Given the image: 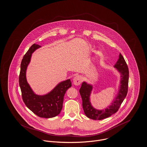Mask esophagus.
<instances>
[{"mask_svg":"<svg viewBox=\"0 0 147 147\" xmlns=\"http://www.w3.org/2000/svg\"><path fill=\"white\" fill-rule=\"evenodd\" d=\"M73 83L76 86H79L81 83L82 78L79 75H76L73 79Z\"/></svg>","mask_w":147,"mask_h":147,"instance_id":"obj_1","label":"esophagus"}]
</instances>
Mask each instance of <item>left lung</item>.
<instances>
[{"label": "left lung", "mask_w": 147, "mask_h": 147, "mask_svg": "<svg viewBox=\"0 0 147 147\" xmlns=\"http://www.w3.org/2000/svg\"><path fill=\"white\" fill-rule=\"evenodd\" d=\"M114 68L120 74V82L118 91L111 105L103 109L94 108L90 100L91 94L93 90V85L84 81L82 84L80 93L82 99V107L86 115L92 119L101 120L111 116L117 112L127 94L129 83V69L122 55L120 53L119 59Z\"/></svg>", "instance_id": "left-lung-1"}]
</instances>
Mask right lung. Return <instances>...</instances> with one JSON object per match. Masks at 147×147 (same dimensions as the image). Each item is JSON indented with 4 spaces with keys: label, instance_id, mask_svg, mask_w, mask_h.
<instances>
[{
    "label": "right lung",
    "instance_id": "add662e5",
    "mask_svg": "<svg viewBox=\"0 0 147 147\" xmlns=\"http://www.w3.org/2000/svg\"><path fill=\"white\" fill-rule=\"evenodd\" d=\"M41 46L33 45L24 55L21 64L19 84L26 106L33 113L42 118H53L60 113L63 108L64 95L71 87L70 79L59 83L51 91L45 95L34 92L26 79V70L30 63L33 52Z\"/></svg>",
    "mask_w": 147,
    "mask_h": 147
}]
</instances>
